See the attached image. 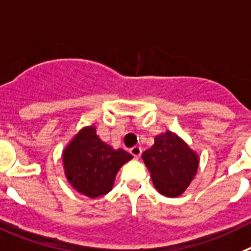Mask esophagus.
Segmentation results:
<instances>
[{"mask_svg":"<svg viewBox=\"0 0 251 251\" xmlns=\"http://www.w3.org/2000/svg\"><path fill=\"white\" fill-rule=\"evenodd\" d=\"M141 152H142V150L140 146H134V148L130 149V153L135 157V159H139V157L141 156Z\"/></svg>","mask_w":251,"mask_h":251,"instance_id":"obj_1","label":"esophagus"}]
</instances>
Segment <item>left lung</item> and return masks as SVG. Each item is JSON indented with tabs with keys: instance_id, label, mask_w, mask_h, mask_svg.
<instances>
[{
	"instance_id": "left-lung-1",
	"label": "left lung",
	"mask_w": 251,
	"mask_h": 251,
	"mask_svg": "<svg viewBox=\"0 0 251 251\" xmlns=\"http://www.w3.org/2000/svg\"><path fill=\"white\" fill-rule=\"evenodd\" d=\"M142 160L157 191L169 198L186 190L199 166L198 155L170 131L155 137L152 148L142 153Z\"/></svg>"
}]
</instances>
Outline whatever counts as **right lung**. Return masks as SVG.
I'll use <instances>...</instances> for the list:
<instances>
[{
    "label": "right lung",
    "instance_id": "add662e5",
    "mask_svg": "<svg viewBox=\"0 0 251 251\" xmlns=\"http://www.w3.org/2000/svg\"><path fill=\"white\" fill-rule=\"evenodd\" d=\"M64 168L74 189L95 199L112 189L117 171L132 155L101 141L94 126L85 127L65 149Z\"/></svg>",
    "mask_w": 251,
    "mask_h": 251
}]
</instances>
